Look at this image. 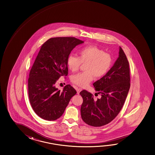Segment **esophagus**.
<instances>
[{
  "mask_svg": "<svg viewBox=\"0 0 155 155\" xmlns=\"http://www.w3.org/2000/svg\"><path fill=\"white\" fill-rule=\"evenodd\" d=\"M75 88H76V91H77V94H80V92L81 91V89L78 87H76Z\"/></svg>",
  "mask_w": 155,
  "mask_h": 155,
  "instance_id": "34e87169",
  "label": "esophagus"
}]
</instances>
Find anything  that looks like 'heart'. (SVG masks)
I'll list each match as a JSON object with an SVG mask.
<instances>
[{
    "label": "heart",
    "instance_id": "heart-1",
    "mask_svg": "<svg viewBox=\"0 0 155 155\" xmlns=\"http://www.w3.org/2000/svg\"><path fill=\"white\" fill-rule=\"evenodd\" d=\"M81 64H86L85 72L72 76L71 81L74 84L84 87L93 80V76L100 78L107 73L112 64V58L101 48L88 46L79 51L78 57L73 55L68 57V67L73 73L79 71Z\"/></svg>",
    "mask_w": 155,
    "mask_h": 155
}]
</instances>
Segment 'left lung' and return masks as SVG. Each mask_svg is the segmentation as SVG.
I'll return each mask as SVG.
<instances>
[{"instance_id": "obj_1", "label": "left lung", "mask_w": 155, "mask_h": 155, "mask_svg": "<svg viewBox=\"0 0 155 155\" xmlns=\"http://www.w3.org/2000/svg\"><path fill=\"white\" fill-rule=\"evenodd\" d=\"M119 55L113 67L101 79L93 83L95 90L101 93L95 101L91 93L83 90L81 116L86 124L101 127L115 118L123 107L130 90V73L127 57L120 46Z\"/></svg>"}]
</instances>
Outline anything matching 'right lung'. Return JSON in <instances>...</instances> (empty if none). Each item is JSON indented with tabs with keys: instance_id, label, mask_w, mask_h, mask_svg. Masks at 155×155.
<instances>
[{
	"instance_id": "right-lung-1",
	"label": "right lung",
	"mask_w": 155,
	"mask_h": 155,
	"mask_svg": "<svg viewBox=\"0 0 155 155\" xmlns=\"http://www.w3.org/2000/svg\"><path fill=\"white\" fill-rule=\"evenodd\" d=\"M84 41L74 37H56L41 46L28 79V96L31 107L40 117L48 121L59 118L76 91L67 84L62 91L56 87L62 76H67L68 57Z\"/></svg>"
}]
</instances>
